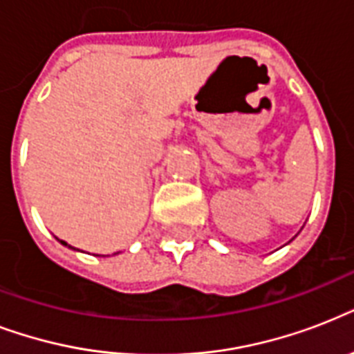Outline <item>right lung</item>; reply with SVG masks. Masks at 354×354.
Returning <instances> with one entry per match:
<instances>
[{
    "label": "right lung",
    "mask_w": 354,
    "mask_h": 354,
    "mask_svg": "<svg viewBox=\"0 0 354 354\" xmlns=\"http://www.w3.org/2000/svg\"><path fill=\"white\" fill-rule=\"evenodd\" d=\"M60 242H62V244H68V242H64V241H60Z\"/></svg>",
    "instance_id": "obj_1"
}]
</instances>
